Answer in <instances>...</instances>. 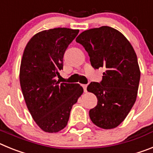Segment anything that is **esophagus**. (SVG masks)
Returning <instances> with one entry per match:
<instances>
[{
    "mask_svg": "<svg viewBox=\"0 0 153 153\" xmlns=\"http://www.w3.org/2000/svg\"><path fill=\"white\" fill-rule=\"evenodd\" d=\"M82 86H83V90H84V92H86V88H87V85H86V84H83V85H82Z\"/></svg>",
    "mask_w": 153,
    "mask_h": 153,
    "instance_id": "1",
    "label": "esophagus"
}]
</instances>
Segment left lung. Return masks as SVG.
Wrapping results in <instances>:
<instances>
[{
    "label": "left lung",
    "instance_id": "8db88e82",
    "mask_svg": "<svg viewBox=\"0 0 153 153\" xmlns=\"http://www.w3.org/2000/svg\"><path fill=\"white\" fill-rule=\"evenodd\" d=\"M76 41L88 53L93 68L106 70L100 83L92 82L87 86L98 100L89 112L90 120L102 129L116 128L129 114L137 97L140 70L136 52L122 33L107 26L83 31Z\"/></svg>",
    "mask_w": 153,
    "mask_h": 153
}]
</instances>
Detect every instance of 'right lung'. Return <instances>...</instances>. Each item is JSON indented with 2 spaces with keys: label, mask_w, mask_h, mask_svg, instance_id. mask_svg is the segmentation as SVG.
Listing matches in <instances>:
<instances>
[{
  "label": "right lung",
  "mask_w": 153,
  "mask_h": 153,
  "mask_svg": "<svg viewBox=\"0 0 153 153\" xmlns=\"http://www.w3.org/2000/svg\"><path fill=\"white\" fill-rule=\"evenodd\" d=\"M79 30L53 28L31 37L23 53L20 83L27 107L36 125L46 132H57L67 125L73 105L83 93L78 83H60L63 58Z\"/></svg>",
  "instance_id": "obj_1"
}]
</instances>
